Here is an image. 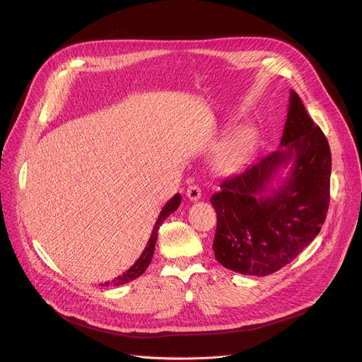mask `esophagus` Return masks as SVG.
Here are the masks:
<instances>
[{
    "instance_id": "1",
    "label": "esophagus",
    "mask_w": 362,
    "mask_h": 362,
    "mask_svg": "<svg viewBox=\"0 0 362 362\" xmlns=\"http://www.w3.org/2000/svg\"><path fill=\"white\" fill-rule=\"evenodd\" d=\"M186 195L190 201H198L201 198V187L198 185H190L186 190Z\"/></svg>"
}]
</instances>
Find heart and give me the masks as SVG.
Segmentation results:
<instances>
[{"label": "heart", "mask_w": 362, "mask_h": 362, "mask_svg": "<svg viewBox=\"0 0 362 362\" xmlns=\"http://www.w3.org/2000/svg\"><path fill=\"white\" fill-rule=\"evenodd\" d=\"M247 146V138L242 132H235L233 134L220 148V151L216 153L214 164L218 170H230L233 165L238 163V160L243 157L245 150Z\"/></svg>", "instance_id": "heart-1"}]
</instances>
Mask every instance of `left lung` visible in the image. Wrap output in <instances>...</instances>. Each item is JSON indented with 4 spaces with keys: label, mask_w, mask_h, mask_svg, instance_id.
Segmentation results:
<instances>
[{
    "label": "left lung",
    "mask_w": 362,
    "mask_h": 362,
    "mask_svg": "<svg viewBox=\"0 0 362 362\" xmlns=\"http://www.w3.org/2000/svg\"><path fill=\"white\" fill-rule=\"evenodd\" d=\"M291 165L278 188L279 170ZM332 157L322 129L291 90L279 150L223 180L212 195L214 253L242 275H271L293 262L319 234L330 201Z\"/></svg>",
    "instance_id": "1"
}]
</instances>
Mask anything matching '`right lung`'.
I'll use <instances>...</instances> for the list:
<instances>
[{"mask_svg":"<svg viewBox=\"0 0 362 362\" xmlns=\"http://www.w3.org/2000/svg\"><path fill=\"white\" fill-rule=\"evenodd\" d=\"M180 202H182V197L179 194H176L170 201H168L163 206V209H161V212L158 215V218H157V223H156V226H154V228L151 231V237L148 240V243H147L146 249H144V252L141 253V256L138 257V260L132 264V267L127 272H124L122 275H119L115 279L107 281L105 284H100L102 286H120V285H125V284L136 279L139 275H142L144 272H146V269L148 268V264L151 263L153 255H154V249H156V243H157V235H158V228L163 224V221L167 218V216L170 215V214H173L179 208Z\"/></svg>","mask_w":362,"mask_h":362,"instance_id":"add662e5","label":"right lung"}]
</instances>
